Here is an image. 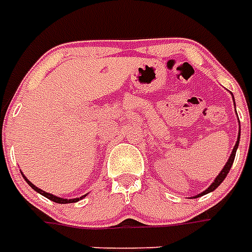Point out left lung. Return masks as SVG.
I'll use <instances>...</instances> for the list:
<instances>
[{
  "mask_svg": "<svg viewBox=\"0 0 252 252\" xmlns=\"http://www.w3.org/2000/svg\"><path fill=\"white\" fill-rule=\"evenodd\" d=\"M233 97V95H232ZM239 142H240V126H239V135H238V140H236V143H235V147H233L232 153H231V155H229V158H228L227 163L224 164V167H222V170L219 173V175H217L216 178H215V181L212 182L211 186L208 188L206 190H204L202 193H200V194L194 195V198H197V197H201V195L204 194H208V193H211V191H213V190L216 189V188H219V185L221 184L222 181L225 180V177H227V174L229 173V170H231V167H232V163L233 160H235V155H236V150H238L239 147Z\"/></svg>",
  "mask_w": 252,
  "mask_h": 252,
  "instance_id": "left-lung-1",
  "label": "left lung"
}]
</instances>
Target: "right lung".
<instances>
[{
    "instance_id": "right-lung-1",
    "label": "right lung",
    "mask_w": 252,
    "mask_h": 252,
    "mask_svg": "<svg viewBox=\"0 0 252 252\" xmlns=\"http://www.w3.org/2000/svg\"><path fill=\"white\" fill-rule=\"evenodd\" d=\"M23 177H24V180L27 181V184H28V185H30L32 189L35 190V191H37V193H40L41 195L47 197L48 200L54 201V202H58V204H70V202H77V201L82 200V198H85V197L88 195V194H85V195H82V197H78V198H70V200H67V198H61V197H57V195L51 194V193H47V191H44V190L39 189V188L33 185V184H32V182H31V181L28 180V178H27L25 175H23Z\"/></svg>"
}]
</instances>
